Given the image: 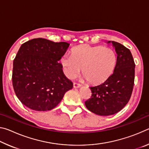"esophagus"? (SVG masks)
<instances>
[{
  "label": "esophagus",
  "mask_w": 149,
  "mask_h": 149,
  "mask_svg": "<svg viewBox=\"0 0 149 149\" xmlns=\"http://www.w3.org/2000/svg\"><path fill=\"white\" fill-rule=\"evenodd\" d=\"M81 87V85L79 84H77V83H74V88H79Z\"/></svg>",
  "instance_id": "obj_1"
}]
</instances>
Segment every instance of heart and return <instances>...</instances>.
Returning a JSON list of instances; mask_svg holds the SVG:
<instances>
[{
    "label": "heart",
    "instance_id": "1",
    "mask_svg": "<svg viewBox=\"0 0 149 149\" xmlns=\"http://www.w3.org/2000/svg\"><path fill=\"white\" fill-rule=\"evenodd\" d=\"M115 52L109 47L81 45L74 48L71 54H64L61 63L70 79L76 77L82 68L83 75L90 84L104 81L112 74L116 64Z\"/></svg>",
    "mask_w": 149,
    "mask_h": 149
}]
</instances>
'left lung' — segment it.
Masks as SVG:
<instances>
[{
    "instance_id": "1",
    "label": "left lung",
    "mask_w": 149,
    "mask_h": 149,
    "mask_svg": "<svg viewBox=\"0 0 149 149\" xmlns=\"http://www.w3.org/2000/svg\"><path fill=\"white\" fill-rule=\"evenodd\" d=\"M112 43L117 53L114 72L102 84L90 87L91 97L85 102L95 114L110 116L120 111L129 102L135 79V62L130 49L115 41Z\"/></svg>"
}]
</instances>
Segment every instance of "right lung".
<instances>
[{
	"mask_svg": "<svg viewBox=\"0 0 149 149\" xmlns=\"http://www.w3.org/2000/svg\"><path fill=\"white\" fill-rule=\"evenodd\" d=\"M69 45L42 38L22 45L14 60L12 85L22 104L35 111L50 110L72 89L58 62Z\"/></svg>",
	"mask_w": 149,
	"mask_h": 149,
	"instance_id": "obj_1",
	"label": "right lung"
}]
</instances>
